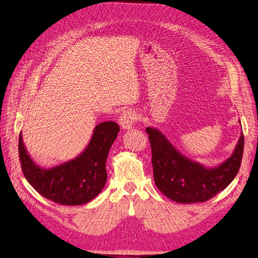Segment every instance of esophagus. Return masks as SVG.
Here are the masks:
<instances>
[{"label": "esophagus", "mask_w": 258, "mask_h": 258, "mask_svg": "<svg viewBox=\"0 0 258 258\" xmlns=\"http://www.w3.org/2000/svg\"><path fill=\"white\" fill-rule=\"evenodd\" d=\"M136 114L132 112V110H127V112H124L121 114V116L119 117V123L122 129H131L134 127V124L136 122Z\"/></svg>", "instance_id": "1"}]
</instances>
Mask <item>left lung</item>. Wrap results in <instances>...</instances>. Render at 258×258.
<instances>
[{
  "label": "left lung",
  "instance_id": "obj_1",
  "mask_svg": "<svg viewBox=\"0 0 258 258\" xmlns=\"http://www.w3.org/2000/svg\"><path fill=\"white\" fill-rule=\"evenodd\" d=\"M146 134L152 149L155 184L165 197L177 203H201L212 199L231 183L240 169L243 134L231 156L216 167H205L181 154L156 128L148 127Z\"/></svg>",
  "mask_w": 258,
  "mask_h": 258
}]
</instances>
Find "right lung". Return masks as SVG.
<instances>
[{"instance_id": "obj_1", "label": "right lung", "mask_w": 258, "mask_h": 258, "mask_svg": "<svg viewBox=\"0 0 258 258\" xmlns=\"http://www.w3.org/2000/svg\"><path fill=\"white\" fill-rule=\"evenodd\" d=\"M119 126L105 121L94 128L87 148L66 163L43 168L32 161L19 135L18 152L24 175L33 189L61 205H82L93 200L105 186L106 159Z\"/></svg>"}]
</instances>
